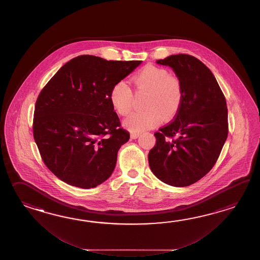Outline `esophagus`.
<instances>
[{"instance_id": "obj_1", "label": "esophagus", "mask_w": 260, "mask_h": 260, "mask_svg": "<svg viewBox=\"0 0 260 260\" xmlns=\"http://www.w3.org/2000/svg\"><path fill=\"white\" fill-rule=\"evenodd\" d=\"M130 137H131V138H133V139H137V138L139 137V133H131Z\"/></svg>"}]
</instances>
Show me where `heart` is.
<instances>
[{
	"instance_id": "b5f03b06",
	"label": "heart",
	"mask_w": 260,
	"mask_h": 260,
	"mask_svg": "<svg viewBox=\"0 0 260 260\" xmlns=\"http://www.w3.org/2000/svg\"><path fill=\"white\" fill-rule=\"evenodd\" d=\"M138 91H149L146 111L134 112L123 121L124 127L132 132H141L157 126L164 119L175 116L182 102V87L177 78L169 76L166 69L148 65L132 77ZM133 94L124 81L112 85L110 100L112 108L120 115L128 114L132 108Z\"/></svg>"
}]
</instances>
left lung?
Returning a JSON list of instances; mask_svg holds the SVG:
<instances>
[{
	"label": "left lung",
	"mask_w": 260,
	"mask_h": 260,
	"mask_svg": "<svg viewBox=\"0 0 260 260\" xmlns=\"http://www.w3.org/2000/svg\"><path fill=\"white\" fill-rule=\"evenodd\" d=\"M156 63L171 68L183 95L174 121L154 134L149 167L160 181L187 187L205 177L220 154L228 137L226 100L214 74L192 55H169ZM175 135L176 141L166 139Z\"/></svg>",
	"instance_id": "1"
}]
</instances>
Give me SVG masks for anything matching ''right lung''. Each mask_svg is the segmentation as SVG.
Instances as JSON below:
<instances>
[{
	"instance_id": "add662e5",
	"label": "right lung",
	"mask_w": 260,
	"mask_h": 260,
	"mask_svg": "<svg viewBox=\"0 0 260 260\" xmlns=\"http://www.w3.org/2000/svg\"><path fill=\"white\" fill-rule=\"evenodd\" d=\"M141 62L79 55L61 67L41 91L34 140L55 177L82 188H94L111 177L118 150L130 135L120 127L110 92Z\"/></svg>"
}]
</instances>
